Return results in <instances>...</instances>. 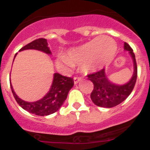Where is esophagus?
I'll return each instance as SVG.
<instances>
[{"label": "esophagus", "instance_id": "esophagus-1", "mask_svg": "<svg viewBox=\"0 0 150 150\" xmlns=\"http://www.w3.org/2000/svg\"><path fill=\"white\" fill-rule=\"evenodd\" d=\"M81 80V78H79V77H75V78H74V83H75V84H78Z\"/></svg>", "mask_w": 150, "mask_h": 150}]
</instances>
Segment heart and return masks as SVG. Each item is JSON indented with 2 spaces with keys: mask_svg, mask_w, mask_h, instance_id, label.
I'll return each instance as SVG.
<instances>
[{
  "mask_svg": "<svg viewBox=\"0 0 150 150\" xmlns=\"http://www.w3.org/2000/svg\"><path fill=\"white\" fill-rule=\"evenodd\" d=\"M116 49V44L111 38L100 36L78 47L70 49L68 55L58 54L56 64L64 71H70L75 65H81L84 72H93L112 60Z\"/></svg>",
  "mask_w": 150,
  "mask_h": 150,
  "instance_id": "b5f03b06",
  "label": "heart"
}]
</instances>
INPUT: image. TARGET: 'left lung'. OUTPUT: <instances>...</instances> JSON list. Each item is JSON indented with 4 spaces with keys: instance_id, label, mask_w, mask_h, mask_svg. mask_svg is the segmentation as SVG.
Here are the masks:
<instances>
[{
    "instance_id": "left-lung-1",
    "label": "left lung",
    "mask_w": 150,
    "mask_h": 150,
    "mask_svg": "<svg viewBox=\"0 0 150 150\" xmlns=\"http://www.w3.org/2000/svg\"><path fill=\"white\" fill-rule=\"evenodd\" d=\"M125 50L129 52L132 58L134 71L131 79L124 84H114L108 79L105 69L88 75V78L93 84V90L91 93V100L97 106L103 108H112L125 100L131 94L134 88L137 77L135 55L129 44H124Z\"/></svg>"
}]
</instances>
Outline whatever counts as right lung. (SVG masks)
Wrapping results in <instances>:
<instances>
[{
    "mask_svg": "<svg viewBox=\"0 0 150 150\" xmlns=\"http://www.w3.org/2000/svg\"><path fill=\"white\" fill-rule=\"evenodd\" d=\"M25 50H37L44 52L48 55L52 54L50 48L48 47L47 39L45 38L36 39L21 48L19 51ZM16 56V54L15 55V57ZM73 85V79L69 77L62 76L60 74L56 72L53 74V82L47 94L41 100H37L35 102H27L20 99L16 94L10 82L11 91L17 103L28 112L40 116L48 115L56 112L62 106L67 97L69 91L71 90Z\"/></svg>",
    "mask_w": 150,
    "mask_h": 150,
    "instance_id": "1",
    "label": "right lung"
}]
</instances>
